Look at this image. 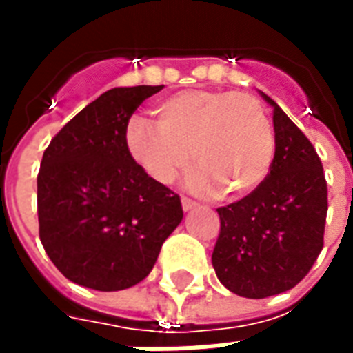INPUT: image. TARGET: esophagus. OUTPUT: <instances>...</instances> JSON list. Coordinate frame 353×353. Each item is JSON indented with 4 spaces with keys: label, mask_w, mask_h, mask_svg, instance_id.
Returning <instances> with one entry per match:
<instances>
[{
    "label": "esophagus",
    "mask_w": 353,
    "mask_h": 353,
    "mask_svg": "<svg viewBox=\"0 0 353 353\" xmlns=\"http://www.w3.org/2000/svg\"><path fill=\"white\" fill-rule=\"evenodd\" d=\"M181 208H183L185 212H191V210H194V208H199V204H196L194 200L183 196V199H181Z\"/></svg>",
    "instance_id": "34e87169"
}]
</instances>
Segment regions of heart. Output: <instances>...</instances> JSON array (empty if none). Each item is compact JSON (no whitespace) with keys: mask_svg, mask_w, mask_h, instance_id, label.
<instances>
[{"mask_svg":"<svg viewBox=\"0 0 353 353\" xmlns=\"http://www.w3.org/2000/svg\"><path fill=\"white\" fill-rule=\"evenodd\" d=\"M154 124L132 119L124 130L130 159L153 181L170 185L192 161L189 179L204 194L242 199L255 191L274 161V128L265 108L245 92L191 88L153 105Z\"/></svg>","mask_w":353,"mask_h":353,"instance_id":"b5f03b06","label":"heart"}]
</instances>
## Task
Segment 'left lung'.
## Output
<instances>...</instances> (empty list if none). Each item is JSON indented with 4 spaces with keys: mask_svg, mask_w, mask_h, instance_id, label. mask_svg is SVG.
Instances as JSON below:
<instances>
[{
    "mask_svg": "<svg viewBox=\"0 0 353 353\" xmlns=\"http://www.w3.org/2000/svg\"><path fill=\"white\" fill-rule=\"evenodd\" d=\"M261 96L272 108V166L255 191L217 208L221 230L212 253L219 281L248 299L283 293L310 272L327 217V181L316 149L272 98Z\"/></svg>",
    "mask_w": 353,
    "mask_h": 353,
    "instance_id": "obj_1",
    "label": "left lung"
}]
</instances>
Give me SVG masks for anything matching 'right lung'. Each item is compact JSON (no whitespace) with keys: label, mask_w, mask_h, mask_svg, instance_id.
<instances>
[{"label":"right lung","mask_w":353,"mask_h":353,"mask_svg":"<svg viewBox=\"0 0 353 353\" xmlns=\"http://www.w3.org/2000/svg\"><path fill=\"white\" fill-rule=\"evenodd\" d=\"M162 88H111L43 153L39 238L58 270L83 288L121 291L139 283L183 219L179 196L147 176L124 147L132 113Z\"/></svg>","instance_id":"add662e5"}]
</instances>
